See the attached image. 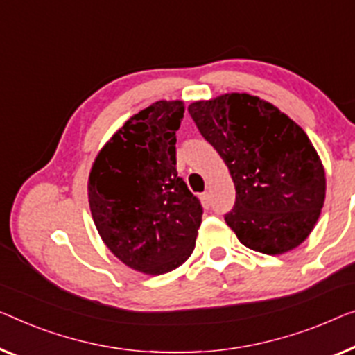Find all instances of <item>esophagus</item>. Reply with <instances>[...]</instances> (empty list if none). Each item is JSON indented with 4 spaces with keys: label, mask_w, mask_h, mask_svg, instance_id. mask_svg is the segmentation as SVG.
I'll return each mask as SVG.
<instances>
[{
    "label": "esophagus",
    "mask_w": 355,
    "mask_h": 355,
    "mask_svg": "<svg viewBox=\"0 0 355 355\" xmlns=\"http://www.w3.org/2000/svg\"><path fill=\"white\" fill-rule=\"evenodd\" d=\"M200 202H202V205L205 209L210 207V194L209 193H202L200 194Z\"/></svg>",
    "instance_id": "obj_1"
}]
</instances>
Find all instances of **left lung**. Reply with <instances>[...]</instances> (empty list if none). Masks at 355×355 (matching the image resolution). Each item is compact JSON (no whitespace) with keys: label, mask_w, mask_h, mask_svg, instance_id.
I'll return each instance as SVG.
<instances>
[{"label":"left lung","mask_w":355,"mask_h":355,"mask_svg":"<svg viewBox=\"0 0 355 355\" xmlns=\"http://www.w3.org/2000/svg\"><path fill=\"white\" fill-rule=\"evenodd\" d=\"M225 161L236 204L225 221L241 244L282 255L303 244L325 202V171L306 132L272 103L223 94L188 107Z\"/></svg>","instance_id":"left-lung-1"}]
</instances>
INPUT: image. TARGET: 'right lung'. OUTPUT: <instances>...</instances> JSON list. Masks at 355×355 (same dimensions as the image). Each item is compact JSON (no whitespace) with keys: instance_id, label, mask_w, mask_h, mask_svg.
<instances>
[{"instance_id":"1","label":"right lung","mask_w":355,"mask_h":355,"mask_svg":"<svg viewBox=\"0 0 355 355\" xmlns=\"http://www.w3.org/2000/svg\"><path fill=\"white\" fill-rule=\"evenodd\" d=\"M182 100H159L127 119L98 151L87 182L100 237L125 266L161 276L191 257L202 207L177 173Z\"/></svg>"}]
</instances>
